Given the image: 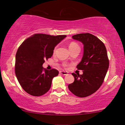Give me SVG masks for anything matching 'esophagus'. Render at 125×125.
<instances>
[{"label":"esophagus","instance_id":"obj_1","mask_svg":"<svg viewBox=\"0 0 125 125\" xmlns=\"http://www.w3.org/2000/svg\"><path fill=\"white\" fill-rule=\"evenodd\" d=\"M60 74H62V75H64V76H65V75L68 74L67 72H64V71H60Z\"/></svg>","mask_w":125,"mask_h":125}]
</instances>
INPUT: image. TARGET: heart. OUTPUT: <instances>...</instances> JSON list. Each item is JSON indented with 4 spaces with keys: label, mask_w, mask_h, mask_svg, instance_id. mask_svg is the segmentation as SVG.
Masks as SVG:
<instances>
[{
    "label": "heart",
    "mask_w": 125,
    "mask_h": 125,
    "mask_svg": "<svg viewBox=\"0 0 125 125\" xmlns=\"http://www.w3.org/2000/svg\"><path fill=\"white\" fill-rule=\"evenodd\" d=\"M68 47H69V49L70 52L72 51L75 49H80V47L77 43L76 42H70L68 45ZM57 50V47H55L53 49V53H55Z\"/></svg>",
    "instance_id": "obj_1"
}]
</instances>
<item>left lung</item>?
I'll use <instances>...</instances> for the list:
<instances>
[{"mask_svg":"<svg viewBox=\"0 0 125 125\" xmlns=\"http://www.w3.org/2000/svg\"><path fill=\"white\" fill-rule=\"evenodd\" d=\"M72 38L83 45V58L77 65L83 74L72 73L74 81L68 88L76 96L88 97L100 88L106 74L109 65L106 49L100 39L90 33L77 34Z\"/></svg>","mask_w":125,"mask_h":125,"instance_id":"left-lung-1","label":"left lung"}]
</instances>
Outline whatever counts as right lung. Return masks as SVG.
<instances>
[{
	"label": "right lung",
	"instance_id": "add662e5",
	"mask_svg": "<svg viewBox=\"0 0 125 125\" xmlns=\"http://www.w3.org/2000/svg\"><path fill=\"white\" fill-rule=\"evenodd\" d=\"M66 37L37 33L20 45L15 57V74L27 93L40 96L50 89L53 78L59 74V71L44 69L42 64L52 57L54 47Z\"/></svg>",
	"mask_w": 125,
	"mask_h": 125
}]
</instances>
